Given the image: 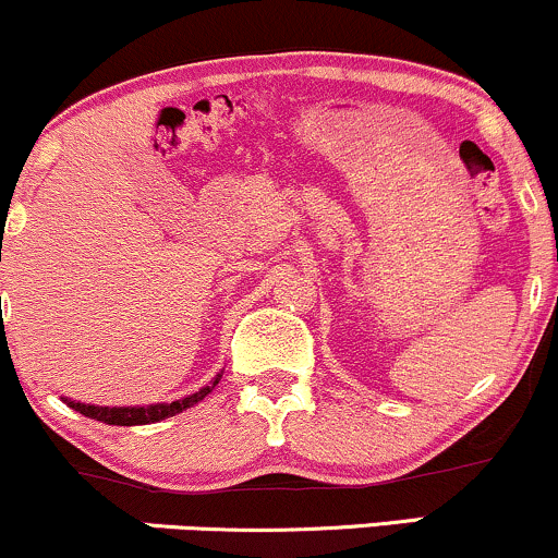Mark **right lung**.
Masks as SVG:
<instances>
[{"label":"right lung","mask_w":558,"mask_h":558,"mask_svg":"<svg viewBox=\"0 0 558 558\" xmlns=\"http://www.w3.org/2000/svg\"><path fill=\"white\" fill-rule=\"evenodd\" d=\"M217 380H220V375H217L207 388L196 390V393L185 396V399H181V401L151 403V407H94V403H81V401H70V399H62V401H65L68 407H73L75 412L86 414V417H92V420L107 422V425H125V427L128 425H151V422H159L165 417H175V414H181L183 409L194 407V403L202 401L204 396L213 393Z\"/></svg>","instance_id":"add662e5"}]
</instances>
